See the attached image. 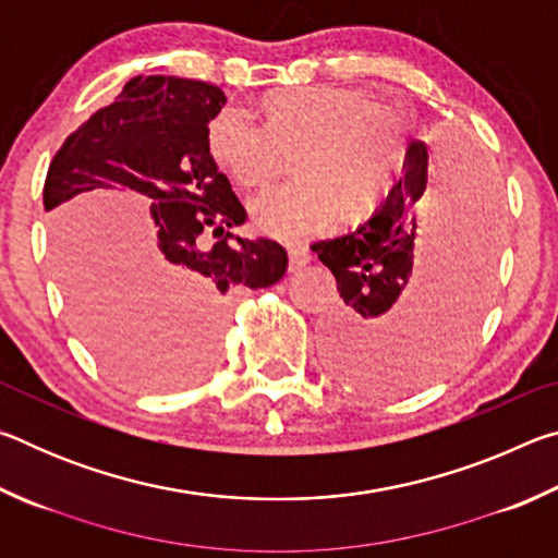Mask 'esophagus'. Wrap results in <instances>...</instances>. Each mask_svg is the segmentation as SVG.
Instances as JSON below:
<instances>
[{"label":"esophagus","mask_w":558,"mask_h":558,"mask_svg":"<svg viewBox=\"0 0 558 558\" xmlns=\"http://www.w3.org/2000/svg\"><path fill=\"white\" fill-rule=\"evenodd\" d=\"M290 270L305 268L310 260H313V253H310L307 245H290Z\"/></svg>","instance_id":"1"}]
</instances>
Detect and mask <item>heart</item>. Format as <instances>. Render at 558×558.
<instances>
[{"label": "heart", "mask_w": 558, "mask_h": 558, "mask_svg": "<svg viewBox=\"0 0 558 558\" xmlns=\"http://www.w3.org/2000/svg\"><path fill=\"white\" fill-rule=\"evenodd\" d=\"M253 125L219 112L204 132L211 165L245 192L286 172L298 179L253 206V221L278 239H305L337 219L356 226L379 209L405 155L409 122L354 86L270 88L251 102Z\"/></svg>", "instance_id": "obj_1"}]
</instances>
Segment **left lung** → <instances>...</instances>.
<instances>
[{"mask_svg": "<svg viewBox=\"0 0 558 558\" xmlns=\"http://www.w3.org/2000/svg\"><path fill=\"white\" fill-rule=\"evenodd\" d=\"M403 169L369 221L313 245L342 298L323 329L327 364L372 391L428 384L456 362L485 313L499 243L495 177L475 155L448 149L433 177L428 147L413 143Z\"/></svg>", "mask_w": 558, "mask_h": 558, "instance_id": "left-lung-1", "label": "left lung"}]
</instances>
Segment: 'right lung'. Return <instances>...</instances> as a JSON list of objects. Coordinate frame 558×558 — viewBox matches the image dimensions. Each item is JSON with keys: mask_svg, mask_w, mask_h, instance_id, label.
Returning <instances> with one entry per match:
<instances>
[{"mask_svg": "<svg viewBox=\"0 0 558 558\" xmlns=\"http://www.w3.org/2000/svg\"><path fill=\"white\" fill-rule=\"evenodd\" d=\"M223 102L211 83L135 75L49 165L44 209L53 211L65 298L93 352L128 384L194 381L214 362L226 295L268 288L288 270L280 243L231 233L248 214L204 149ZM93 187H128L150 202L158 235L141 257L137 283L111 234L74 216Z\"/></svg>", "mask_w": 558, "mask_h": 558, "instance_id": "obj_1", "label": "right lung"}]
</instances>
